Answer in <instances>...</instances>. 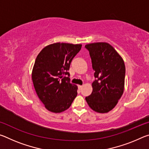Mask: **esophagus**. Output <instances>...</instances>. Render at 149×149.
<instances>
[{"label": "esophagus", "instance_id": "1", "mask_svg": "<svg viewBox=\"0 0 149 149\" xmlns=\"http://www.w3.org/2000/svg\"><path fill=\"white\" fill-rule=\"evenodd\" d=\"M82 85H78V89H79V90H81L82 89Z\"/></svg>", "mask_w": 149, "mask_h": 149}]
</instances>
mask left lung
<instances>
[{"mask_svg": "<svg viewBox=\"0 0 149 149\" xmlns=\"http://www.w3.org/2000/svg\"><path fill=\"white\" fill-rule=\"evenodd\" d=\"M89 52L95 79L93 92L85 98L95 112L107 113L114 108L124 89L125 67L123 59L107 42L86 45Z\"/></svg>", "mask_w": 149, "mask_h": 149, "instance_id": "obj_1", "label": "left lung"}]
</instances>
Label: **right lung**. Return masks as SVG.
<instances>
[{
  "label": "right lung",
  "mask_w": 149,
  "mask_h": 149,
  "mask_svg": "<svg viewBox=\"0 0 149 149\" xmlns=\"http://www.w3.org/2000/svg\"><path fill=\"white\" fill-rule=\"evenodd\" d=\"M81 46L56 42L45 47L36 58L33 83L39 99L50 112L67 110L76 97L77 87L70 83L68 70Z\"/></svg>",
  "instance_id": "obj_1"
}]
</instances>
